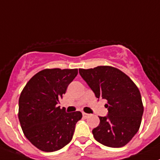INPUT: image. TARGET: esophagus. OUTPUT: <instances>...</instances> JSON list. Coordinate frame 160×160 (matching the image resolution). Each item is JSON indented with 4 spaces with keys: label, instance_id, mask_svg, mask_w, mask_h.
Returning a JSON list of instances; mask_svg holds the SVG:
<instances>
[{
    "label": "esophagus",
    "instance_id": "1",
    "mask_svg": "<svg viewBox=\"0 0 160 160\" xmlns=\"http://www.w3.org/2000/svg\"><path fill=\"white\" fill-rule=\"evenodd\" d=\"M83 118H87L89 117L90 114H87V113L83 112Z\"/></svg>",
    "mask_w": 160,
    "mask_h": 160
}]
</instances>
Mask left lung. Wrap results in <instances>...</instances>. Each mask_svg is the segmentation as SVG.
<instances>
[{
    "instance_id": "8db88e82",
    "label": "left lung",
    "mask_w": 160,
    "mask_h": 160,
    "mask_svg": "<svg viewBox=\"0 0 160 160\" xmlns=\"http://www.w3.org/2000/svg\"><path fill=\"white\" fill-rule=\"evenodd\" d=\"M79 72L96 98L107 100L108 114L99 117V125L92 131L95 139L112 148L128 144L139 129L144 111L138 88L125 72L110 66Z\"/></svg>"
}]
</instances>
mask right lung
I'll return each mask as SVG.
<instances>
[{
    "mask_svg": "<svg viewBox=\"0 0 160 160\" xmlns=\"http://www.w3.org/2000/svg\"><path fill=\"white\" fill-rule=\"evenodd\" d=\"M77 69H45L28 80L18 101V119L24 135L37 149L54 152L72 140L80 111L67 113L58 104Z\"/></svg>",
    "mask_w": 160,
    "mask_h": 160,
    "instance_id": "add662e5",
    "label": "right lung"
}]
</instances>
